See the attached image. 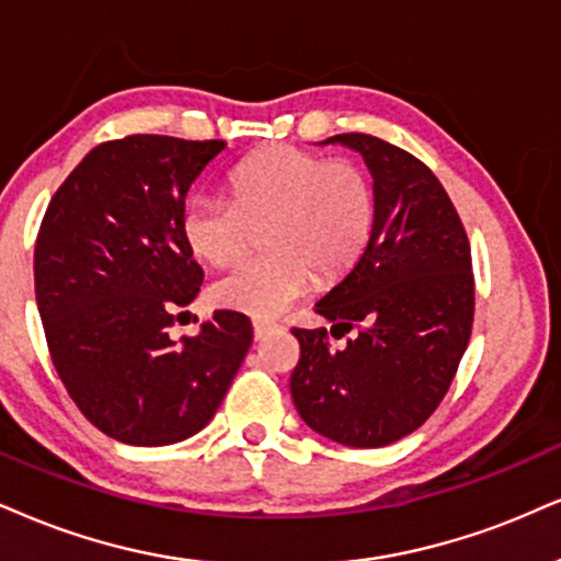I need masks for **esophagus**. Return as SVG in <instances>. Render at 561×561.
<instances>
[{
    "mask_svg": "<svg viewBox=\"0 0 561 561\" xmlns=\"http://www.w3.org/2000/svg\"><path fill=\"white\" fill-rule=\"evenodd\" d=\"M252 328H254V337H257V341H262V337H267L270 333H275V330H280V324L278 322H270V320H254Z\"/></svg>",
    "mask_w": 561,
    "mask_h": 561,
    "instance_id": "esophagus-1",
    "label": "esophagus"
}]
</instances>
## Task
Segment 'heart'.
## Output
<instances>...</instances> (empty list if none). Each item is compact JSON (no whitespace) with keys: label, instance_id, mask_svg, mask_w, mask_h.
<instances>
[{"label":"heart","instance_id":"1","mask_svg":"<svg viewBox=\"0 0 561 561\" xmlns=\"http://www.w3.org/2000/svg\"><path fill=\"white\" fill-rule=\"evenodd\" d=\"M228 197L195 195L184 205L182 239L192 257L226 265L262 226L267 252L228 270L213 299L252 317H275L312 288L314 273L337 278L356 265L377 220L375 186L362 165L294 145H273L228 176Z\"/></svg>","mask_w":561,"mask_h":561}]
</instances>
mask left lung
Wrapping results in <instances>:
<instances>
[{
    "mask_svg": "<svg viewBox=\"0 0 561 561\" xmlns=\"http://www.w3.org/2000/svg\"><path fill=\"white\" fill-rule=\"evenodd\" d=\"M364 158L377 220L348 275L314 304L328 330L294 328L301 358L291 398L304 424L345 447H385L416 432L449 390L473 328L471 244L445 186L396 145L348 133L328 137Z\"/></svg>",
    "mask_w": 561,
    "mask_h": 561,
    "instance_id": "obj_1",
    "label": "left lung"
}]
</instances>
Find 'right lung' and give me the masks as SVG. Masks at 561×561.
I'll use <instances>...</instances> for the list:
<instances>
[{
	"instance_id": "right-lung-1",
	"label": "right lung",
	"mask_w": 561,
	"mask_h": 561,
	"mask_svg": "<svg viewBox=\"0 0 561 561\" xmlns=\"http://www.w3.org/2000/svg\"><path fill=\"white\" fill-rule=\"evenodd\" d=\"M224 148L165 135L101 142L41 220L33 275L51 362L82 416L124 445L205 428L252 345V322L228 309L195 337H169L203 286L182 239L186 192Z\"/></svg>"
}]
</instances>
